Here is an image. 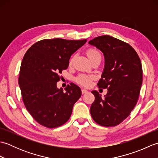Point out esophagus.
I'll return each instance as SVG.
<instances>
[{
  "instance_id": "34e87169",
  "label": "esophagus",
  "mask_w": 158,
  "mask_h": 158,
  "mask_svg": "<svg viewBox=\"0 0 158 158\" xmlns=\"http://www.w3.org/2000/svg\"><path fill=\"white\" fill-rule=\"evenodd\" d=\"M88 91L87 89H81V93L83 94H86V93H88Z\"/></svg>"
}]
</instances>
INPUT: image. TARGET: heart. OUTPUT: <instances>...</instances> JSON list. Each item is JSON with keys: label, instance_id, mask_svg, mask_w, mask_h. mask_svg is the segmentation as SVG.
<instances>
[{"label": "heart", "instance_id": "heart-1", "mask_svg": "<svg viewBox=\"0 0 158 158\" xmlns=\"http://www.w3.org/2000/svg\"><path fill=\"white\" fill-rule=\"evenodd\" d=\"M86 53H87V56H88V58L90 61H92V60L98 58V57H101V55H100V52L98 51H97V50L95 49H88V51H87ZM72 62H73V59L70 60V64L72 63ZM92 79V77L90 76L81 75L77 77V83L82 85L89 86L90 84H91Z\"/></svg>", "mask_w": 158, "mask_h": 158}]
</instances>
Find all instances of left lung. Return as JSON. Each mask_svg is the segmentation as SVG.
I'll return each mask as SVG.
<instances>
[{"label": "left lung", "mask_w": 158, "mask_h": 158, "mask_svg": "<svg viewBox=\"0 0 158 158\" xmlns=\"http://www.w3.org/2000/svg\"><path fill=\"white\" fill-rule=\"evenodd\" d=\"M88 43L103 53L105 68L97 85L108 90L102 98L96 90L92 92L95 100L90 113L99 125L115 126L130 115L138 101L143 82L141 62L132 47L113 36H100Z\"/></svg>", "instance_id": "1"}]
</instances>
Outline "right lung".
<instances>
[{
	"label": "right lung",
	"instance_id": "1",
	"mask_svg": "<svg viewBox=\"0 0 158 158\" xmlns=\"http://www.w3.org/2000/svg\"><path fill=\"white\" fill-rule=\"evenodd\" d=\"M87 40L43 39L30 48L22 60L19 85L26 109L36 122L49 128L65 123L81 96L70 83L64 92L57 88L59 75L69 64L70 56Z\"/></svg>",
	"mask_w": 158,
	"mask_h": 158
}]
</instances>
